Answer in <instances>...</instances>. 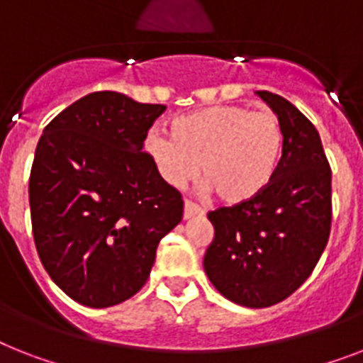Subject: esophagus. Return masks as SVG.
<instances>
[{
	"label": "esophagus",
	"instance_id": "1",
	"mask_svg": "<svg viewBox=\"0 0 363 363\" xmlns=\"http://www.w3.org/2000/svg\"><path fill=\"white\" fill-rule=\"evenodd\" d=\"M205 214V211H203L199 205H196V203H191L190 199H186L184 201V220H190V218H197V216H203Z\"/></svg>",
	"mask_w": 363,
	"mask_h": 363
}]
</instances>
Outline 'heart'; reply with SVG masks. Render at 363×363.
Wrapping results in <instances>:
<instances>
[{"mask_svg":"<svg viewBox=\"0 0 363 363\" xmlns=\"http://www.w3.org/2000/svg\"><path fill=\"white\" fill-rule=\"evenodd\" d=\"M284 145V132L272 111L244 106H211L177 117L172 135L151 132L145 151L156 172L182 188L201 166L207 190L228 205L250 201L270 184Z\"/></svg>","mask_w":363,"mask_h":363,"instance_id":"heart-1","label":"heart"}]
</instances>
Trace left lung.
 Masks as SVG:
<instances>
[{"label": "left lung", "instance_id": "1", "mask_svg": "<svg viewBox=\"0 0 363 363\" xmlns=\"http://www.w3.org/2000/svg\"><path fill=\"white\" fill-rule=\"evenodd\" d=\"M257 95L278 115L284 149L259 196L208 212L203 267L218 293L246 308L285 300L313 272L332 225V172L311 121L284 96Z\"/></svg>", "mask_w": 363, "mask_h": 363}]
</instances>
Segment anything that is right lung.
Here are the masks:
<instances>
[{"label": "right lung", "mask_w": 363, "mask_h": 363, "mask_svg": "<svg viewBox=\"0 0 363 363\" xmlns=\"http://www.w3.org/2000/svg\"><path fill=\"white\" fill-rule=\"evenodd\" d=\"M166 111L115 91L65 108L38 140L29 175L40 263L65 294L110 308L145 285L162 238L182 220L181 191L143 152Z\"/></svg>", "instance_id": "1"}]
</instances>
